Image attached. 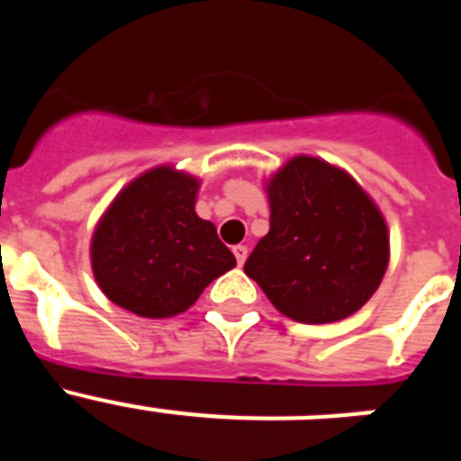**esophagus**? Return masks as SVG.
Here are the masks:
<instances>
[{
  "label": "esophagus",
  "instance_id": "obj_1",
  "mask_svg": "<svg viewBox=\"0 0 461 461\" xmlns=\"http://www.w3.org/2000/svg\"><path fill=\"white\" fill-rule=\"evenodd\" d=\"M233 254L235 258H238V266H244V260H247V256H249V249H247L244 244H238V247H233Z\"/></svg>",
  "mask_w": 461,
  "mask_h": 461
}]
</instances>
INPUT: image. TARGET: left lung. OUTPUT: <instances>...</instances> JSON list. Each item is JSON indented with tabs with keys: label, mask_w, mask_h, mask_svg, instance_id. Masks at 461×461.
Returning <instances> with one entry per match:
<instances>
[{
	"label": "left lung",
	"mask_w": 461,
	"mask_h": 461,
	"mask_svg": "<svg viewBox=\"0 0 461 461\" xmlns=\"http://www.w3.org/2000/svg\"><path fill=\"white\" fill-rule=\"evenodd\" d=\"M270 233L244 263L276 312L335 323L367 304L390 263L383 212L353 175L297 154L266 182Z\"/></svg>",
	"instance_id": "1"
}]
</instances>
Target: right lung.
<instances>
[{
    "label": "right lung",
    "mask_w": 461,
    "mask_h": 461,
    "mask_svg": "<svg viewBox=\"0 0 461 461\" xmlns=\"http://www.w3.org/2000/svg\"><path fill=\"white\" fill-rule=\"evenodd\" d=\"M201 180L170 164L133 177L110 201L89 242L94 279L110 303L142 319L194 307L235 256L195 214Z\"/></svg>",
    "instance_id": "1"
}]
</instances>
